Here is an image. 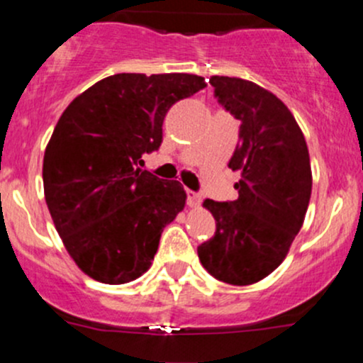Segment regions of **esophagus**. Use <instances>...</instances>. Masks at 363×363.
Instances as JSON below:
<instances>
[{"label": "esophagus", "mask_w": 363, "mask_h": 363, "mask_svg": "<svg viewBox=\"0 0 363 363\" xmlns=\"http://www.w3.org/2000/svg\"><path fill=\"white\" fill-rule=\"evenodd\" d=\"M186 195H188V205H189V207H191V208L199 207L200 202H202V196H200L199 193L191 191V189H188V191H186Z\"/></svg>", "instance_id": "esophagus-1"}]
</instances>
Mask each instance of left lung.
<instances>
[{"mask_svg":"<svg viewBox=\"0 0 363 363\" xmlns=\"http://www.w3.org/2000/svg\"><path fill=\"white\" fill-rule=\"evenodd\" d=\"M219 104L240 121L228 167L240 172L233 202L205 200L216 233L199 246L203 269L233 286L255 284L283 263L306 219L313 174L294 113L274 93L237 77H211Z\"/></svg>","mask_w":363,"mask_h":363,"instance_id":"left-lung-1","label":"left lung"}]
</instances>
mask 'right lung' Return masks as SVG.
Instances as JSON below:
<instances>
[{
    "mask_svg": "<svg viewBox=\"0 0 363 363\" xmlns=\"http://www.w3.org/2000/svg\"><path fill=\"white\" fill-rule=\"evenodd\" d=\"M207 86L191 73H117L61 113L43 156V191L54 226L84 274L124 284L147 272L164 226L184 208L179 181L142 172L163 140V119Z\"/></svg>",
    "mask_w": 363,
    "mask_h": 363,
    "instance_id": "add662e5",
    "label": "right lung"
}]
</instances>
